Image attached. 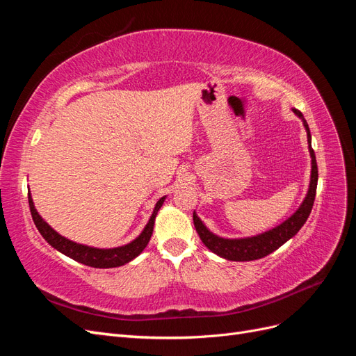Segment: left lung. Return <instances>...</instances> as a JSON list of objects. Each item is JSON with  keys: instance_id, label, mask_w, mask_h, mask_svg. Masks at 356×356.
<instances>
[{"instance_id": "8db88e82", "label": "left lung", "mask_w": 356, "mask_h": 356, "mask_svg": "<svg viewBox=\"0 0 356 356\" xmlns=\"http://www.w3.org/2000/svg\"><path fill=\"white\" fill-rule=\"evenodd\" d=\"M293 113L303 122V126L307 134V144H309V153H310V181L309 188L306 193V197L301 202L298 209L291 215L288 220L281 222L276 227L267 230L264 233L248 236V238H221V236L212 233L203 221L199 218L196 211L193 212V222H195L196 232L199 233L203 245L208 248L209 251L217 254L221 258L230 261H252L263 258L268 254L276 251L281 248L285 242L298 233V230L303 227L306 220L309 218L312 207H314L315 196H316V186H318V165L316 157L312 148V135L309 131L307 122L305 120L303 114L298 110H293Z\"/></svg>"}]
</instances>
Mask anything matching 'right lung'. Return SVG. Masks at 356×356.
<instances>
[{"mask_svg":"<svg viewBox=\"0 0 356 356\" xmlns=\"http://www.w3.org/2000/svg\"><path fill=\"white\" fill-rule=\"evenodd\" d=\"M166 196L160 197L156 203V207L153 209L152 217H149L148 222L145 224L144 230L138 234V238H135L132 242H129L122 246H115V248H96V246H89V245H83L74 242L65 236L59 234L55 229L50 227V225L44 221V218L41 217L38 211L35 209L34 200H32L31 191L28 193V202H29V209L32 220H34L35 227L41 233L42 238L47 241L49 245L55 248L56 251L62 252L63 255H67L72 260L79 261L84 266H90L96 268H113V267H120L127 264L129 261H132L134 258H136L139 254H141L145 246L149 242V238L153 234L154 229V221L159 213V209L163 204Z\"/></svg>","mask_w":356,"mask_h":356,"instance_id":"obj_1","label":"right lung"}]
</instances>
